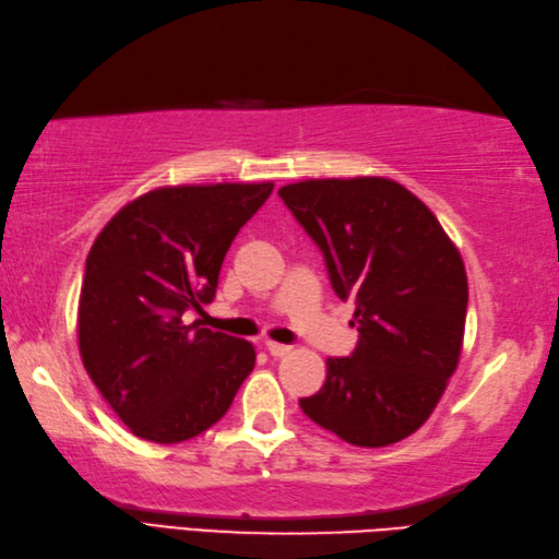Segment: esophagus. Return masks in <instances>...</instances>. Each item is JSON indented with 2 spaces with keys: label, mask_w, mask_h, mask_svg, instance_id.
<instances>
[{
  "label": "esophagus",
  "mask_w": 559,
  "mask_h": 559,
  "mask_svg": "<svg viewBox=\"0 0 559 559\" xmlns=\"http://www.w3.org/2000/svg\"><path fill=\"white\" fill-rule=\"evenodd\" d=\"M265 349L270 352V356H275V358H282V356L292 354V346L289 344H280V342H265Z\"/></svg>",
  "instance_id": "obj_1"
}]
</instances>
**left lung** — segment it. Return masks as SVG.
<instances>
[{"mask_svg": "<svg viewBox=\"0 0 559 559\" xmlns=\"http://www.w3.org/2000/svg\"><path fill=\"white\" fill-rule=\"evenodd\" d=\"M280 198L320 248L334 294L354 299L356 349L328 358L304 414L356 448H384L426 424L462 354L468 284L438 217L402 183L311 179Z\"/></svg>", "mask_w": 559, "mask_h": 559, "instance_id": "8db88e82", "label": "left lung"}]
</instances>
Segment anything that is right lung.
I'll use <instances>...</instances> for the list:
<instances>
[{"label":"right lung","instance_id":"add662e5","mask_svg":"<svg viewBox=\"0 0 559 559\" xmlns=\"http://www.w3.org/2000/svg\"><path fill=\"white\" fill-rule=\"evenodd\" d=\"M272 183L175 186L135 198L85 260L79 346L97 390L151 442H183L227 414L255 366L251 342L186 325Z\"/></svg>","mask_w":559,"mask_h":559}]
</instances>
